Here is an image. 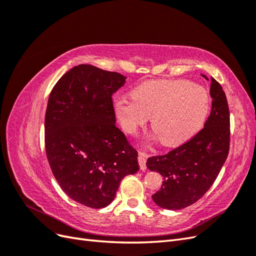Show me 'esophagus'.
I'll list each match as a JSON object with an SVG mask.
<instances>
[{
  "mask_svg": "<svg viewBox=\"0 0 256 256\" xmlns=\"http://www.w3.org/2000/svg\"><path fill=\"white\" fill-rule=\"evenodd\" d=\"M146 159H147V154L144 152H138V164H140V168L143 170V171L146 168Z\"/></svg>",
  "mask_w": 256,
  "mask_h": 256,
  "instance_id": "34e87169",
  "label": "esophagus"
}]
</instances>
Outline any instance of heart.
Listing matches in <instances>:
<instances>
[{
  "instance_id": "1",
  "label": "heart",
  "mask_w": 256,
  "mask_h": 256,
  "mask_svg": "<svg viewBox=\"0 0 256 256\" xmlns=\"http://www.w3.org/2000/svg\"><path fill=\"white\" fill-rule=\"evenodd\" d=\"M209 110L205 88L188 81L159 80L141 84L132 98L114 100V112L122 128L134 134L152 115L150 125L166 146L184 143L202 127Z\"/></svg>"
}]
</instances>
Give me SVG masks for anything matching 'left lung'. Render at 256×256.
<instances>
[{"label":"left lung","instance_id":"left-lung-1","mask_svg":"<svg viewBox=\"0 0 256 256\" xmlns=\"http://www.w3.org/2000/svg\"><path fill=\"white\" fill-rule=\"evenodd\" d=\"M210 96L212 112L202 130L168 154L147 159V168L164 177L160 190L152 196L161 208L178 210L194 204L212 187L228 158V104L226 92L214 78Z\"/></svg>","mask_w":256,"mask_h":256}]
</instances>
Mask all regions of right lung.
Segmentation results:
<instances>
[{"label":"right lung","mask_w":256,"mask_h":256,"mask_svg":"<svg viewBox=\"0 0 256 256\" xmlns=\"http://www.w3.org/2000/svg\"><path fill=\"white\" fill-rule=\"evenodd\" d=\"M126 76L82 64L52 88L44 118V146L52 173L66 194L104 208L126 175L140 166L138 152L115 125L112 95Z\"/></svg>","instance_id":"add662e5"}]
</instances>
